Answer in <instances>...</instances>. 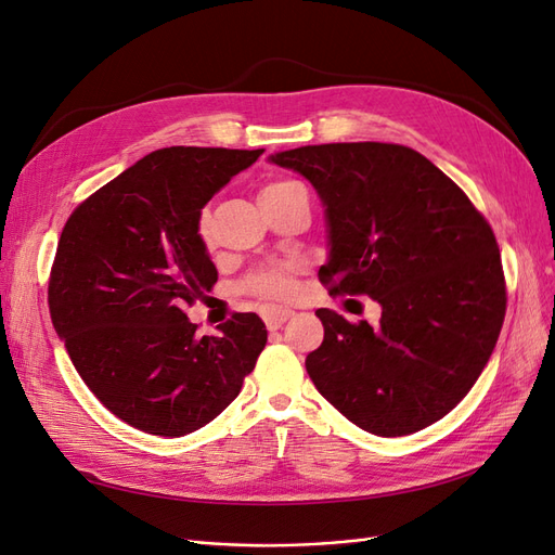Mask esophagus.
I'll list each match as a JSON object with an SVG mask.
<instances>
[{
  "label": "esophagus",
  "mask_w": 555,
  "mask_h": 555,
  "mask_svg": "<svg viewBox=\"0 0 555 555\" xmlns=\"http://www.w3.org/2000/svg\"><path fill=\"white\" fill-rule=\"evenodd\" d=\"M289 317H292V310H268V312H263V322H266L268 328L275 331V328H280L284 322H287Z\"/></svg>",
  "instance_id": "1"
}]
</instances>
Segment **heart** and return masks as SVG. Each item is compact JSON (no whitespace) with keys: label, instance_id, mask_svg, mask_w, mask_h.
<instances>
[{"label":"heart","instance_id":"b5f03b06","mask_svg":"<svg viewBox=\"0 0 555 555\" xmlns=\"http://www.w3.org/2000/svg\"><path fill=\"white\" fill-rule=\"evenodd\" d=\"M298 182L294 180H275V182H268L266 188L261 190L259 196H271V194H280L289 188H296ZM201 236L208 238V215L201 217ZM249 289L268 298V300H284L289 298L292 294V280H289V268L284 266H271V268H263L257 275H251L249 280Z\"/></svg>","mask_w":555,"mask_h":555}]
</instances>
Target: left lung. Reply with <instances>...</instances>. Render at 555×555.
Listing matches in <instances>:
<instances>
[{
  "label": "left lung",
  "mask_w": 555,
  "mask_h": 555,
  "mask_svg": "<svg viewBox=\"0 0 555 555\" xmlns=\"http://www.w3.org/2000/svg\"><path fill=\"white\" fill-rule=\"evenodd\" d=\"M268 162L304 176L322 198L331 249L319 280L382 308L375 326L317 310L324 343L306 359L317 391L379 438L440 422L473 389L505 319L489 222L405 145H304Z\"/></svg>",
  "instance_id": "1"
}]
</instances>
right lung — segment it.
I'll return each instance as SVG.
<instances>
[{
    "label": "right lung",
    "instance_id": "obj_1",
    "mask_svg": "<svg viewBox=\"0 0 555 555\" xmlns=\"http://www.w3.org/2000/svg\"><path fill=\"white\" fill-rule=\"evenodd\" d=\"M263 150L164 147L72 212L48 284L53 326L90 391L125 424L180 438L255 371L268 331L236 312L198 338L188 308L217 282L201 210Z\"/></svg>",
    "mask_w": 555,
    "mask_h": 555
}]
</instances>
